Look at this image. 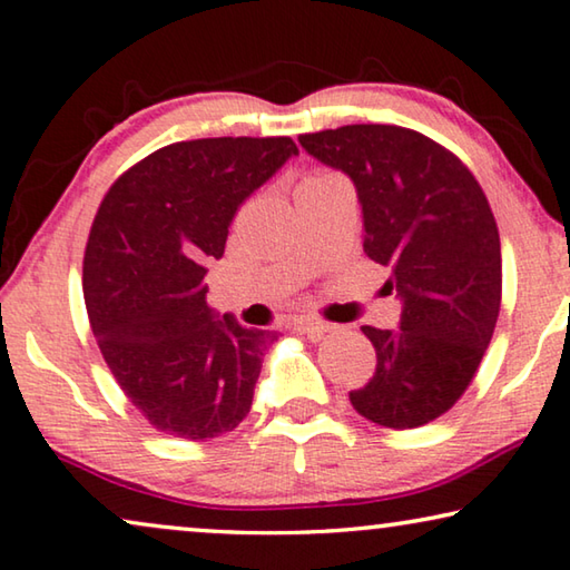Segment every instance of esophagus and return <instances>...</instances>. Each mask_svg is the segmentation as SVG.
<instances>
[{
	"label": "esophagus",
	"instance_id": "1",
	"mask_svg": "<svg viewBox=\"0 0 570 570\" xmlns=\"http://www.w3.org/2000/svg\"><path fill=\"white\" fill-rule=\"evenodd\" d=\"M294 330L299 332V334H304L306 340L320 342V340L324 337V334L332 332V324L320 322V320H296V322H294Z\"/></svg>",
	"mask_w": 570,
	"mask_h": 570
}]
</instances>
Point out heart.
<instances>
[{"mask_svg":"<svg viewBox=\"0 0 570 570\" xmlns=\"http://www.w3.org/2000/svg\"><path fill=\"white\" fill-rule=\"evenodd\" d=\"M330 177H337V175H332V171H314V175H306L299 185H314V183H324V179H330Z\"/></svg>","mask_w":570,"mask_h":570,"instance_id":"obj_1","label":"heart"}]
</instances>
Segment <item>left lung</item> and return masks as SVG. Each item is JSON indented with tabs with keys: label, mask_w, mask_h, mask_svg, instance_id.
<instances>
[{
	"label": "left lung",
	"mask_w": 570,
	"mask_h": 570,
	"mask_svg": "<svg viewBox=\"0 0 570 570\" xmlns=\"http://www.w3.org/2000/svg\"><path fill=\"white\" fill-rule=\"evenodd\" d=\"M299 144L355 183L363 248L391 268L385 286L403 302L399 330L363 327L377 365L350 391L352 409L377 426L419 429L462 399L500 317L492 207L462 159L403 126L350 124Z\"/></svg>",
	"instance_id": "8db88e82"
}]
</instances>
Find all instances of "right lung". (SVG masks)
Segmentation results:
<instances>
[{
	"instance_id": "right-lung-1",
	"label": "right lung",
	"mask_w": 570,
	"mask_h": 570,
	"mask_svg": "<svg viewBox=\"0 0 570 570\" xmlns=\"http://www.w3.org/2000/svg\"><path fill=\"white\" fill-rule=\"evenodd\" d=\"M288 137L177 141L129 167L98 207L83 296L98 347L126 399L187 441L246 419L274 332L240 327L205 302L238 207L288 157Z\"/></svg>"
}]
</instances>
